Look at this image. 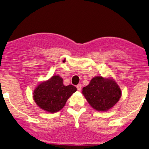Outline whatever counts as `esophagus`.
Masks as SVG:
<instances>
[{"label":"esophagus","instance_id":"esophagus-1","mask_svg":"<svg viewBox=\"0 0 149 149\" xmlns=\"http://www.w3.org/2000/svg\"><path fill=\"white\" fill-rule=\"evenodd\" d=\"M76 88H77V90H78V91H80V90H81V89H82V85L81 84L77 85Z\"/></svg>","mask_w":149,"mask_h":149}]
</instances>
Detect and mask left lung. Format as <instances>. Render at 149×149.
Listing matches in <instances>:
<instances>
[{
    "instance_id": "1",
    "label": "left lung",
    "mask_w": 149,
    "mask_h": 149,
    "mask_svg": "<svg viewBox=\"0 0 149 149\" xmlns=\"http://www.w3.org/2000/svg\"><path fill=\"white\" fill-rule=\"evenodd\" d=\"M82 92L90 105L99 111L111 109L121 97V90L115 80L102 76L92 78Z\"/></svg>"
}]
</instances>
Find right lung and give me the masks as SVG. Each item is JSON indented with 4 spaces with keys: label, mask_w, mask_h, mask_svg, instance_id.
Wrapping results in <instances>:
<instances>
[{
    "label": "right lung",
    "mask_w": 149,
    "mask_h": 149,
    "mask_svg": "<svg viewBox=\"0 0 149 149\" xmlns=\"http://www.w3.org/2000/svg\"><path fill=\"white\" fill-rule=\"evenodd\" d=\"M77 90L72 85L63 84L59 76H52L49 80L40 83L34 90L33 98L40 109L49 113L60 111L66 101Z\"/></svg>",
    "instance_id": "right-lung-1"
}]
</instances>
